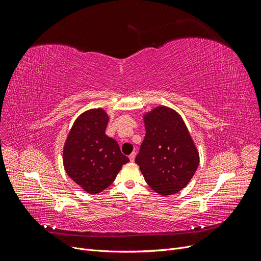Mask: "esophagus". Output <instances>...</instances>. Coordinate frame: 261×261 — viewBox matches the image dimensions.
<instances>
[{
    "instance_id": "obj_1",
    "label": "esophagus",
    "mask_w": 261,
    "mask_h": 261,
    "mask_svg": "<svg viewBox=\"0 0 261 261\" xmlns=\"http://www.w3.org/2000/svg\"><path fill=\"white\" fill-rule=\"evenodd\" d=\"M135 158H136V153H135V152H133V153L129 155V160H130V162H134V161H135Z\"/></svg>"
}]
</instances>
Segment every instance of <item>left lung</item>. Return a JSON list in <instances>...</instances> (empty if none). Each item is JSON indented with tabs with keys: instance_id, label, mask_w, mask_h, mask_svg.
<instances>
[{
	"instance_id": "8db88e82",
	"label": "left lung",
	"mask_w": 261,
	"mask_h": 261,
	"mask_svg": "<svg viewBox=\"0 0 261 261\" xmlns=\"http://www.w3.org/2000/svg\"><path fill=\"white\" fill-rule=\"evenodd\" d=\"M143 117L146 135L135 162L155 193L176 194L191 181L198 168V150L175 110L159 106Z\"/></svg>"
}]
</instances>
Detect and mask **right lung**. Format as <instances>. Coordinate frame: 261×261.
<instances>
[{"label":"right lung","mask_w":261,"mask_h":261,"mask_svg":"<svg viewBox=\"0 0 261 261\" xmlns=\"http://www.w3.org/2000/svg\"><path fill=\"white\" fill-rule=\"evenodd\" d=\"M109 118L101 108L87 110L75 120L63 147L66 174L91 195L111 185L123 164L129 161L115 139L106 135Z\"/></svg>","instance_id":"obj_1"}]
</instances>
